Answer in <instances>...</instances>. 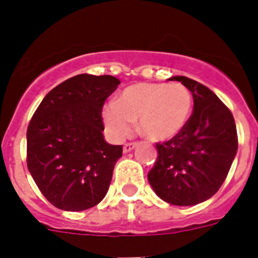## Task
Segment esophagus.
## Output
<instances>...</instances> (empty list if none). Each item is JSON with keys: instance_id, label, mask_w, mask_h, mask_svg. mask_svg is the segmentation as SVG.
<instances>
[{"instance_id": "esophagus-1", "label": "esophagus", "mask_w": 258, "mask_h": 258, "mask_svg": "<svg viewBox=\"0 0 258 258\" xmlns=\"http://www.w3.org/2000/svg\"><path fill=\"white\" fill-rule=\"evenodd\" d=\"M136 146H137L136 142H127V143H125L124 147H122V150H124V152H131L132 150L136 147Z\"/></svg>"}]
</instances>
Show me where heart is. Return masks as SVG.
<instances>
[{
    "label": "heart",
    "mask_w": 258,
    "mask_h": 258,
    "mask_svg": "<svg viewBox=\"0 0 258 258\" xmlns=\"http://www.w3.org/2000/svg\"><path fill=\"white\" fill-rule=\"evenodd\" d=\"M192 95L179 83H138L120 93L117 102H108L102 118L109 134L121 140L138 120L140 131L152 141H168L186 126L192 112Z\"/></svg>",
    "instance_id": "obj_1"
}]
</instances>
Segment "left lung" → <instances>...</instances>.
Listing matches in <instances>:
<instances>
[{
  "label": "left lung",
  "instance_id": "obj_1",
  "mask_svg": "<svg viewBox=\"0 0 258 258\" xmlns=\"http://www.w3.org/2000/svg\"><path fill=\"white\" fill-rule=\"evenodd\" d=\"M192 93L190 120L169 141L156 143L149 172L155 192L173 206H195L220 190L238 151L231 111L211 89L184 76L172 77Z\"/></svg>",
  "mask_w": 258,
  "mask_h": 258
}]
</instances>
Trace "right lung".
Segmentation results:
<instances>
[{"mask_svg":"<svg viewBox=\"0 0 258 258\" xmlns=\"http://www.w3.org/2000/svg\"><path fill=\"white\" fill-rule=\"evenodd\" d=\"M116 77L77 75L50 90L27 129V165L47 202L85 211L106 197L122 146L104 141L102 108Z\"/></svg>","mask_w":258,"mask_h":258,"instance_id":"right-lung-1","label":"right lung"}]
</instances>
